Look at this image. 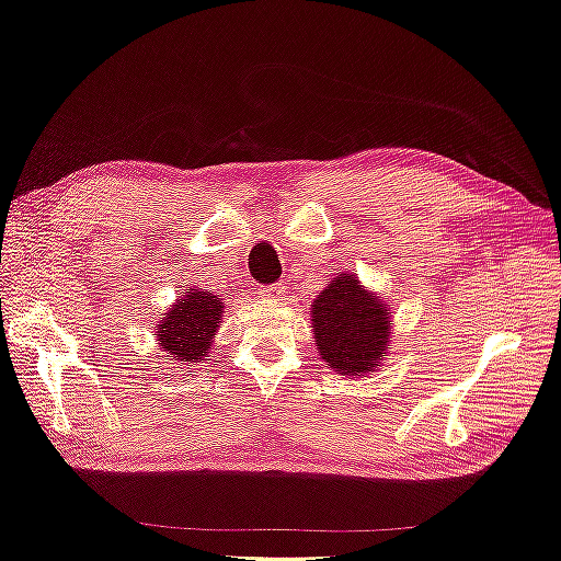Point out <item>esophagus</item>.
<instances>
[{
  "label": "esophagus",
  "mask_w": 561,
  "mask_h": 561,
  "mask_svg": "<svg viewBox=\"0 0 561 561\" xmlns=\"http://www.w3.org/2000/svg\"><path fill=\"white\" fill-rule=\"evenodd\" d=\"M282 295H284L282 284H272V287H264V289H262V297H264V299H279Z\"/></svg>",
  "instance_id": "esophagus-1"
}]
</instances>
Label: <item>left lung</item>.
<instances>
[{
	"instance_id": "left-lung-1",
	"label": "left lung",
	"mask_w": 561,
	"mask_h": 561,
	"mask_svg": "<svg viewBox=\"0 0 561 561\" xmlns=\"http://www.w3.org/2000/svg\"><path fill=\"white\" fill-rule=\"evenodd\" d=\"M314 345L340 375H367L386 357L392 312L355 274H337L312 302Z\"/></svg>"
}]
</instances>
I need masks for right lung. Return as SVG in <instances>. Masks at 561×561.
<instances>
[{
    "mask_svg": "<svg viewBox=\"0 0 561 561\" xmlns=\"http://www.w3.org/2000/svg\"><path fill=\"white\" fill-rule=\"evenodd\" d=\"M221 317L224 302L211 291H183L158 324V347L165 360L191 365L208 357Z\"/></svg>",
    "mask_w": 561,
    "mask_h": 561,
    "instance_id": "right-lung-1",
    "label": "right lung"
}]
</instances>
